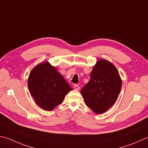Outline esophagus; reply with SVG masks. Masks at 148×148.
<instances>
[{"label":"esophagus","instance_id":"34e87169","mask_svg":"<svg viewBox=\"0 0 148 148\" xmlns=\"http://www.w3.org/2000/svg\"><path fill=\"white\" fill-rule=\"evenodd\" d=\"M74 88L76 90H79L80 87H79L77 84H75V85H74Z\"/></svg>","mask_w":148,"mask_h":148}]
</instances>
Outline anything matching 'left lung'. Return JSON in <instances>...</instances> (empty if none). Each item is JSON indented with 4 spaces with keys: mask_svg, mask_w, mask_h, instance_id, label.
<instances>
[{
    "mask_svg": "<svg viewBox=\"0 0 148 148\" xmlns=\"http://www.w3.org/2000/svg\"><path fill=\"white\" fill-rule=\"evenodd\" d=\"M121 79L116 67L106 60L97 61L93 67L90 81L81 93L85 104L96 114L112 107L121 88Z\"/></svg>",
    "mask_w": 148,
    "mask_h": 148,
    "instance_id": "obj_1",
    "label": "left lung"
}]
</instances>
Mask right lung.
Segmentation results:
<instances>
[{"instance_id":"right-lung-1","label":"right lung","mask_w":148,"mask_h":148,"mask_svg":"<svg viewBox=\"0 0 148 148\" xmlns=\"http://www.w3.org/2000/svg\"><path fill=\"white\" fill-rule=\"evenodd\" d=\"M28 87L37 105L45 110L54 109L72 90L55 67L47 62L37 65L31 71Z\"/></svg>"}]
</instances>
